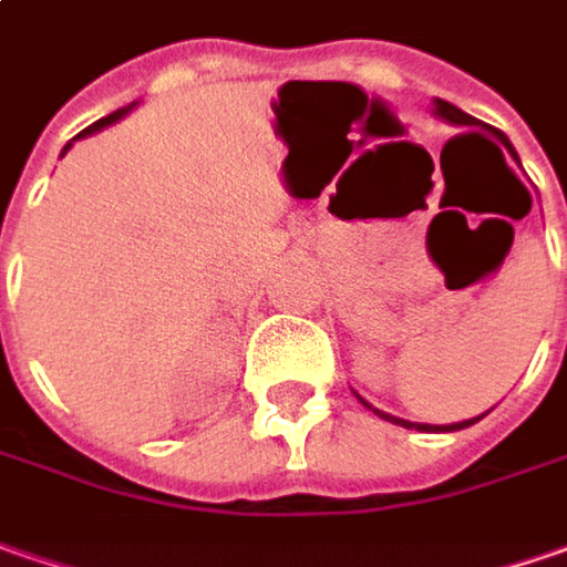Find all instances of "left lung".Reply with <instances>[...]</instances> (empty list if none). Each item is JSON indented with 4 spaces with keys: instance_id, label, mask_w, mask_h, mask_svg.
<instances>
[{
    "instance_id": "obj_1",
    "label": "left lung",
    "mask_w": 567,
    "mask_h": 567,
    "mask_svg": "<svg viewBox=\"0 0 567 567\" xmlns=\"http://www.w3.org/2000/svg\"><path fill=\"white\" fill-rule=\"evenodd\" d=\"M434 111H437V116H444V120L456 123V126H473V123H480V120H473L470 113H463L460 107H454V104H447V101H437V104H434ZM488 133H495V136H498V142H502L507 152H511V155L517 158V152H514V145L507 142L505 133H498V130H492V126H488ZM485 138H488V136H485ZM361 403H364V400H361ZM364 406H368V403H364ZM374 412H378V409H374ZM381 415H383V412H381ZM383 419H390V415H383ZM393 422H396V425H406V429H419V425H412V422H403V419H393ZM473 422H480V419H470V422H456V425H444V429H437V425H434V429H437V431H456V429H466V425H473Z\"/></svg>"
}]
</instances>
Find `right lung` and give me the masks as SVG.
I'll return each mask as SVG.
<instances>
[{
    "mask_svg": "<svg viewBox=\"0 0 567 567\" xmlns=\"http://www.w3.org/2000/svg\"><path fill=\"white\" fill-rule=\"evenodd\" d=\"M123 113H126V111H116V113H111V116H104V120H97V123H91V126H87V130H85V133H82V136H87V133H97V130H104V126H111L113 120H120ZM65 152H69V145L62 148V155H65Z\"/></svg>",
    "mask_w": 567,
    "mask_h": 567,
    "instance_id": "1",
    "label": "right lung"
}]
</instances>
